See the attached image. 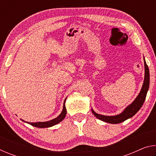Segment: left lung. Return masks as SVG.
Segmentation results:
<instances>
[{"instance_id":"1","label":"left lung","mask_w":156,"mask_h":156,"mask_svg":"<svg viewBox=\"0 0 156 156\" xmlns=\"http://www.w3.org/2000/svg\"><path fill=\"white\" fill-rule=\"evenodd\" d=\"M144 83L142 84V89L140 91L138 96L136 98L133 100L131 105L126 107L125 109H124L122 113L120 114L115 115H104L98 114L94 112V111L91 109V112L93 114L96 116L97 118L99 120L103 121V122H106L110 124H118L120 122H122L124 121L129 119L136 114V113L140 109L142 105H143L145 98H146L147 91L149 90V67L145 61V59L144 58Z\"/></svg>"}]
</instances>
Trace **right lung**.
<instances>
[{
	"label": "right lung",
	"mask_w": 156,
	"mask_h": 156,
	"mask_svg": "<svg viewBox=\"0 0 156 156\" xmlns=\"http://www.w3.org/2000/svg\"><path fill=\"white\" fill-rule=\"evenodd\" d=\"M66 98L64 101V104H63V109L61 113H60L57 118H54V119L47 121V122H25V120H23L22 119L20 120L23 121V122H27L28 124H30V125H32L34 126H36V127H38V128H47L54 125H56L57 124H58L59 122H61V121H62V120H64V118L66 116V114H67V110H66L65 105Z\"/></svg>",
	"instance_id": "add662e5"
}]
</instances>
